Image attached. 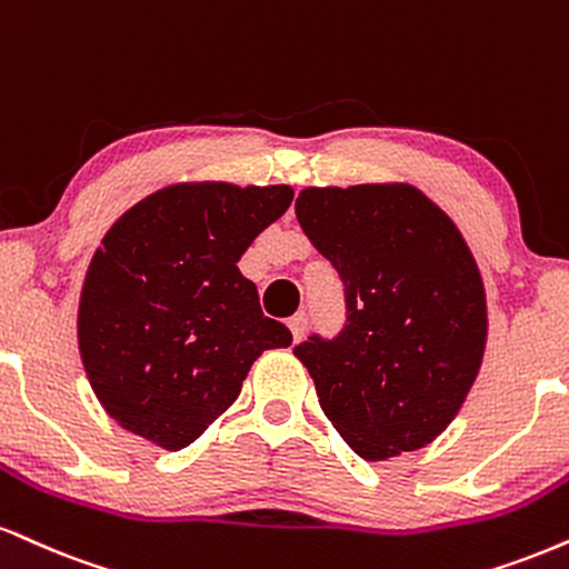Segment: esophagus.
Masks as SVG:
<instances>
[{
    "instance_id": "1",
    "label": "esophagus",
    "mask_w": 569,
    "mask_h": 569,
    "mask_svg": "<svg viewBox=\"0 0 569 569\" xmlns=\"http://www.w3.org/2000/svg\"><path fill=\"white\" fill-rule=\"evenodd\" d=\"M289 328H291V333H293V341L302 339L305 331H307V315L305 312L293 315V318L289 320Z\"/></svg>"
}]
</instances>
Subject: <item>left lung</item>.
<instances>
[{
  "mask_svg": "<svg viewBox=\"0 0 569 569\" xmlns=\"http://www.w3.org/2000/svg\"><path fill=\"white\" fill-rule=\"evenodd\" d=\"M293 209L345 289L341 331L293 347L320 408L368 461L423 448L461 408L488 337L467 241L413 184L307 188Z\"/></svg>",
  "mask_w": 569,
  "mask_h": 569,
  "instance_id": "left-lung-1",
  "label": "left lung"
}]
</instances>
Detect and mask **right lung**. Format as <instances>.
I'll use <instances>...</instances> for the list:
<instances>
[{
  "mask_svg": "<svg viewBox=\"0 0 569 569\" xmlns=\"http://www.w3.org/2000/svg\"><path fill=\"white\" fill-rule=\"evenodd\" d=\"M289 184H174L102 238L79 302V350L108 416L167 450L236 402L264 350L291 345L238 259L289 209Z\"/></svg>",
  "mask_w": 569,
  "mask_h": 569,
  "instance_id": "add662e5",
  "label": "right lung"
}]
</instances>
